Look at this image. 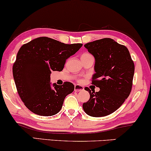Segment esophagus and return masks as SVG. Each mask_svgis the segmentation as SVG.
<instances>
[{
    "label": "esophagus",
    "mask_w": 151,
    "mask_h": 151,
    "mask_svg": "<svg viewBox=\"0 0 151 151\" xmlns=\"http://www.w3.org/2000/svg\"><path fill=\"white\" fill-rule=\"evenodd\" d=\"M84 90V87L82 86L79 85V84H75L74 85V91H81Z\"/></svg>",
    "instance_id": "obj_1"
}]
</instances>
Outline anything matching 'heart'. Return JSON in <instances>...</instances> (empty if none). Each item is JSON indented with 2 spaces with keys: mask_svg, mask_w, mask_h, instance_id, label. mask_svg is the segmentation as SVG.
Masks as SVG:
<instances>
[{
  "mask_svg": "<svg viewBox=\"0 0 151 151\" xmlns=\"http://www.w3.org/2000/svg\"><path fill=\"white\" fill-rule=\"evenodd\" d=\"M89 55V54H87V53H86V54H84V55Z\"/></svg>",
  "mask_w": 151,
  "mask_h": 151,
  "instance_id": "obj_1",
  "label": "heart"
}]
</instances>
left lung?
<instances>
[{
  "mask_svg": "<svg viewBox=\"0 0 151 151\" xmlns=\"http://www.w3.org/2000/svg\"><path fill=\"white\" fill-rule=\"evenodd\" d=\"M84 47L95 59L92 84L100 89L90 90L89 101L83 109L90 116L101 117L114 113L129 97L132 88L134 63L127 47L111 38L86 43Z\"/></svg>",
  "mask_w": 151,
  "mask_h": 151,
  "instance_id": "8db88e82",
  "label": "left lung"
}]
</instances>
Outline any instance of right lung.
<instances>
[{
  "label": "right lung",
  "instance_id": "1",
  "mask_svg": "<svg viewBox=\"0 0 151 151\" xmlns=\"http://www.w3.org/2000/svg\"><path fill=\"white\" fill-rule=\"evenodd\" d=\"M82 46L67 45L47 37H40L23 45L17 54L13 74L19 96L34 114L44 116L55 115L61 110L66 96L74 91L71 82L63 85L50 83L52 71L61 72L70 56Z\"/></svg>",
  "mask_w": 151,
  "mask_h": 151
}]
</instances>
